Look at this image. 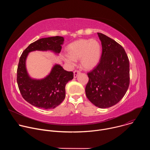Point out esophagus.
<instances>
[{"mask_svg": "<svg viewBox=\"0 0 150 150\" xmlns=\"http://www.w3.org/2000/svg\"><path fill=\"white\" fill-rule=\"evenodd\" d=\"M80 73H81V72H80V71L75 70V71L74 72V77L75 78H76V77L78 76V75H79Z\"/></svg>", "mask_w": 150, "mask_h": 150, "instance_id": "34e87169", "label": "esophagus"}]
</instances>
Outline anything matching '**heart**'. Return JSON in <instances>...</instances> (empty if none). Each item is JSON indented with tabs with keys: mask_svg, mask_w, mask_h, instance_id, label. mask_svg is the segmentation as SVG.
Here are the masks:
<instances>
[{
	"mask_svg": "<svg viewBox=\"0 0 150 150\" xmlns=\"http://www.w3.org/2000/svg\"><path fill=\"white\" fill-rule=\"evenodd\" d=\"M68 56L65 61L73 66L76 60L80 59V65L85 70H91L98 64L101 53L100 42L96 39H79L68 45Z\"/></svg>",
	"mask_w": 150,
	"mask_h": 150,
	"instance_id": "heart-1",
	"label": "heart"
}]
</instances>
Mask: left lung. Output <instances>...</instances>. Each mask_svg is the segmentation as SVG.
I'll use <instances>...</instances> for the list:
<instances>
[{
  "label": "left lung",
  "mask_w": 150,
  "mask_h": 150,
  "mask_svg": "<svg viewBox=\"0 0 150 150\" xmlns=\"http://www.w3.org/2000/svg\"><path fill=\"white\" fill-rule=\"evenodd\" d=\"M97 34L102 54L97 67L87 73L85 93L94 105L105 109L117 104L126 94L129 85V62L121 45L102 33Z\"/></svg>",
  "instance_id": "8db88e82"
}]
</instances>
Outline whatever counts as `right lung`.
Returning a JSON list of instances; mask_svg holds the SVG:
<instances>
[{"label": "right lung", "instance_id": "1", "mask_svg": "<svg viewBox=\"0 0 150 150\" xmlns=\"http://www.w3.org/2000/svg\"><path fill=\"white\" fill-rule=\"evenodd\" d=\"M63 41L60 36L40 38L30 44L19 58L16 79L19 90L25 100L38 108L51 109L59 105L65 98L66 84L74 78V73L56 64L45 78L33 79L27 71V57L30 52L35 50H50L58 54Z\"/></svg>", "mask_w": 150, "mask_h": 150}]
</instances>
